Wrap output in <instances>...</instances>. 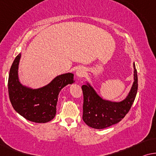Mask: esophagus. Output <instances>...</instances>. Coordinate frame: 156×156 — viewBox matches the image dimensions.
Wrapping results in <instances>:
<instances>
[{"mask_svg": "<svg viewBox=\"0 0 156 156\" xmlns=\"http://www.w3.org/2000/svg\"><path fill=\"white\" fill-rule=\"evenodd\" d=\"M85 71L83 68H78L76 71V76H78V78H82L83 77V76L85 75Z\"/></svg>", "mask_w": 156, "mask_h": 156, "instance_id": "1", "label": "esophagus"}]
</instances>
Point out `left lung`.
<instances>
[{
  "instance_id": "left-lung-1",
  "label": "left lung",
  "mask_w": 156,
  "mask_h": 156,
  "mask_svg": "<svg viewBox=\"0 0 156 156\" xmlns=\"http://www.w3.org/2000/svg\"><path fill=\"white\" fill-rule=\"evenodd\" d=\"M133 69V85L128 96L122 102H114L103 100L89 84L83 85V119L87 126L97 129L107 128L119 123L129 112L138 90L137 71L134 63Z\"/></svg>"
}]
</instances>
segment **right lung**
Returning a JSON list of instances; mask_svg holds the SVG:
<instances>
[{
  "label": "right lung",
  "mask_w": 156,
  "mask_h": 156,
  "mask_svg": "<svg viewBox=\"0 0 156 156\" xmlns=\"http://www.w3.org/2000/svg\"><path fill=\"white\" fill-rule=\"evenodd\" d=\"M21 54L15 57L8 77V94L12 106L17 113L29 121L46 123L53 119L61 90L73 83V74L57 76L49 84L39 89L23 86L18 79L19 61Z\"/></svg>",
  "instance_id": "add662e5"
}]
</instances>
